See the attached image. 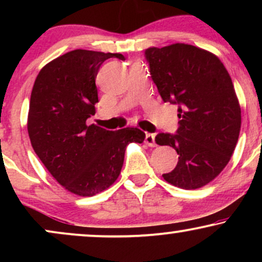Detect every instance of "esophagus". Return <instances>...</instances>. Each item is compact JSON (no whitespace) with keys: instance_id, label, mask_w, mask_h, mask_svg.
<instances>
[{"instance_id":"esophagus-1","label":"esophagus","mask_w":262,"mask_h":262,"mask_svg":"<svg viewBox=\"0 0 262 262\" xmlns=\"http://www.w3.org/2000/svg\"><path fill=\"white\" fill-rule=\"evenodd\" d=\"M145 143L148 144L149 146H155L156 143H155V134H151V133H148L145 135Z\"/></svg>"}]
</instances>
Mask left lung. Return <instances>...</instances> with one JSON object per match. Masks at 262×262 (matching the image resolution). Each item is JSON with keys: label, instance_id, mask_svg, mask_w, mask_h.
Returning a JSON list of instances; mask_svg holds the SVG:
<instances>
[{"label": "left lung", "instance_id": "obj_1", "mask_svg": "<svg viewBox=\"0 0 262 262\" xmlns=\"http://www.w3.org/2000/svg\"><path fill=\"white\" fill-rule=\"evenodd\" d=\"M145 58L162 100L179 104L176 134L155 137L179 154L175 169L162 177L183 189L203 187L227 166L242 127L229 74L217 55L189 44L149 48Z\"/></svg>", "mask_w": 262, "mask_h": 262}]
</instances>
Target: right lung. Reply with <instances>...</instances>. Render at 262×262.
I'll return each mask as SVG.
<instances>
[{
	"label": "right lung",
	"mask_w": 262,
	"mask_h": 262,
	"mask_svg": "<svg viewBox=\"0 0 262 262\" xmlns=\"http://www.w3.org/2000/svg\"><path fill=\"white\" fill-rule=\"evenodd\" d=\"M118 53L76 49L52 60L39 71L28 112L29 139L50 175L65 189L91 197L113 185L121 173L129 143H143L138 128L112 132L87 118L98 102L96 76Z\"/></svg>",
	"instance_id": "right-lung-1"
}]
</instances>
